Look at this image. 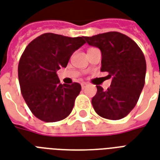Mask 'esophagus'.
<instances>
[{"label":"esophagus","mask_w":160,"mask_h":160,"mask_svg":"<svg viewBox=\"0 0 160 160\" xmlns=\"http://www.w3.org/2000/svg\"><path fill=\"white\" fill-rule=\"evenodd\" d=\"M86 86H87V84H86V82H82V83H81V87H82V89H85L86 87Z\"/></svg>","instance_id":"34e87169"}]
</instances>
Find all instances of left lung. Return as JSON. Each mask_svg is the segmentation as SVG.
Wrapping results in <instances>:
<instances>
[{"label": "left lung", "instance_id": "obj_1", "mask_svg": "<svg viewBox=\"0 0 160 160\" xmlns=\"http://www.w3.org/2000/svg\"><path fill=\"white\" fill-rule=\"evenodd\" d=\"M87 43L102 52V72H108L111 85L106 91L97 86L92 99L98 115L108 119H123L136 106L145 84L146 60L137 44L119 32L85 36Z\"/></svg>", "mask_w": 160, "mask_h": 160}]
</instances>
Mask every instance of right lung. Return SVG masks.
<instances>
[{
	"label": "right lung",
	"mask_w": 160,
	"mask_h": 160,
	"mask_svg": "<svg viewBox=\"0 0 160 160\" xmlns=\"http://www.w3.org/2000/svg\"><path fill=\"white\" fill-rule=\"evenodd\" d=\"M85 37L52 33L38 36L26 47L18 63L21 93L32 113L45 122H56L69 115L81 86L60 84L57 74L72 54L86 43Z\"/></svg>",
	"instance_id": "add662e5"
}]
</instances>
